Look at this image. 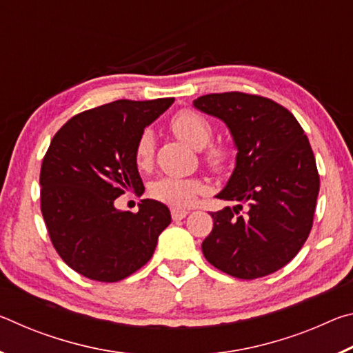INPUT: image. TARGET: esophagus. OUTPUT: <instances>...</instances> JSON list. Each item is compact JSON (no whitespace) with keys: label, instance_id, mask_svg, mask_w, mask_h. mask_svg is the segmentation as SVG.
<instances>
[{"label":"esophagus","instance_id":"esophagus-1","mask_svg":"<svg viewBox=\"0 0 353 353\" xmlns=\"http://www.w3.org/2000/svg\"><path fill=\"white\" fill-rule=\"evenodd\" d=\"M188 214V210H185V208H171V216L174 221H181Z\"/></svg>","mask_w":353,"mask_h":353}]
</instances>
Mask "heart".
<instances>
[{"mask_svg":"<svg viewBox=\"0 0 353 353\" xmlns=\"http://www.w3.org/2000/svg\"><path fill=\"white\" fill-rule=\"evenodd\" d=\"M170 128L179 139L194 149L205 148L213 137L212 123L199 112L191 109L177 112L171 119ZM154 149V134L151 130H145L137 140L134 149L135 163L140 170H146L152 165ZM204 160L214 171H224L230 165L232 149L224 143H213L205 148ZM204 190L205 185L198 177L162 176L149 185V194L154 199L174 207L191 205Z\"/></svg>","mask_w":353,"mask_h":353,"instance_id":"b5f03b06","label":"heart"}]
</instances>
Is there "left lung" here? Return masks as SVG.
<instances>
[{
  "instance_id": "left-lung-1",
  "label": "left lung",
  "mask_w": 353,
  "mask_h": 353,
  "mask_svg": "<svg viewBox=\"0 0 353 353\" xmlns=\"http://www.w3.org/2000/svg\"><path fill=\"white\" fill-rule=\"evenodd\" d=\"M193 105L225 123L238 151L216 194L236 205L212 213L202 254L232 277L270 276L294 259L313 225L319 174L307 135L290 110L259 94L212 93Z\"/></svg>"
}]
</instances>
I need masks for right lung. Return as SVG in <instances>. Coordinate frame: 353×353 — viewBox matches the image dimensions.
<instances>
[{"instance_id":"right-lung-1","label":"right lung","mask_w":353,"mask_h":353,"mask_svg":"<svg viewBox=\"0 0 353 353\" xmlns=\"http://www.w3.org/2000/svg\"><path fill=\"white\" fill-rule=\"evenodd\" d=\"M172 103L113 101L77 113L51 140L40 170L41 214L57 254L81 276L126 279L151 260L170 225L162 202L143 199L137 213L118 210L113 202L126 191H145L135 143Z\"/></svg>"}]
</instances>
